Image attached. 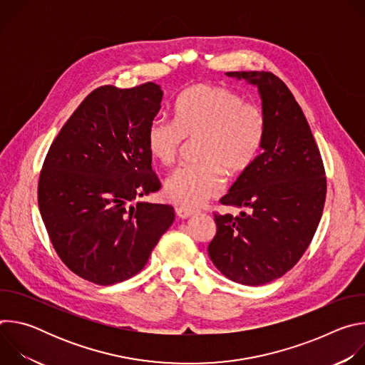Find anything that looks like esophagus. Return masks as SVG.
<instances>
[{
  "instance_id": "34e87169",
  "label": "esophagus",
  "mask_w": 365,
  "mask_h": 365,
  "mask_svg": "<svg viewBox=\"0 0 365 365\" xmlns=\"http://www.w3.org/2000/svg\"><path fill=\"white\" fill-rule=\"evenodd\" d=\"M196 214H197V211L189 210V207H183V206L176 207V215H178L179 218H182V220L190 218V217H193V215H196Z\"/></svg>"
}]
</instances>
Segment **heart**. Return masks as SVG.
<instances>
[{
  "label": "heart",
  "instance_id": "heart-1",
  "mask_svg": "<svg viewBox=\"0 0 365 365\" xmlns=\"http://www.w3.org/2000/svg\"><path fill=\"white\" fill-rule=\"evenodd\" d=\"M267 131L263 108L221 85L199 83L180 93L175 121L154 118L145 134L151 158L173 166L186 138H195L200 160L178 169L165 185L166 197L183 207H195L218 195L224 175L244 172L255 159Z\"/></svg>",
  "mask_w": 365,
  "mask_h": 365
}]
</instances>
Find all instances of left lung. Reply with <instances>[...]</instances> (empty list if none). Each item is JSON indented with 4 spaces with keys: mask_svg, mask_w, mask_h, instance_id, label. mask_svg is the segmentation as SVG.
<instances>
[{
    "mask_svg": "<svg viewBox=\"0 0 365 365\" xmlns=\"http://www.w3.org/2000/svg\"><path fill=\"white\" fill-rule=\"evenodd\" d=\"M258 88L267 131L254 162L222 205L247 212L214 214L217 234L207 245L215 267L230 280L262 286L287 273L319 225L327 176L317 141L286 83L272 72H228Z\"/></svg>",
    "mask_w": 365,
    "mask_h": 365,
    "instance_id": "obj_1",
    "label": "left lung"
}]
</instances>
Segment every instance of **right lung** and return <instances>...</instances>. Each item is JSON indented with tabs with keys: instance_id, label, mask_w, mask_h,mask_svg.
I'll return each instance as SVG.
<instances>
[{
	"instance_id": "1",
	"label": "right lung",
	"mask_w": 365,
	"mask_h": 365,
	"mask_svg": "<svg viewBox=\"0 0 365 365\" xmlns=\"http://www.w3.org/2000/svg\"><path fill=\"white\" fill-rule=\"evenodd\" d=\"M158 83L93 89L51 143L38 178V210L66 267L99 286L135 276L175 221L170 205L138 199L162 186L145 134Z\"/></svg>"
}]
</instances>
